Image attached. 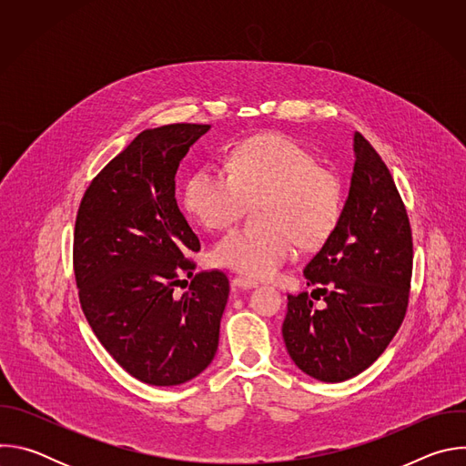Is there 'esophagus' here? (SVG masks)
Instances as JSON below:
<instances>
[{
  "mask_svg": "<svg viewBox=\"0 0 466 466\" xmlns=\"http://www.w3.org/2000/svg\"><path fill=\"white\" fill-rule=\"evenodd\" d=\"M258 282L250 280V279H245V277H234L232 279V286L234 288H239V289H250V288H256Z\"/></svg>",
  "mask_w": 466,
  "mask_h": 466,
  "instance_id": "esophagus-1",
  "label": "esophagus"
}]
</instances>
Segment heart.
Wrapping results in <instances>:
<instances>
[{
    "mask_svg": "<svg viewBox=\"0 0 466 466\" xmlns=\"http://www.w3.org/2000/svg\"><path fill=\"white\" fill-rule=\"evenodd\" d=\"M227 167L203 166L184 187L187 214L208 230L227 228L258 203L261 225L236 228L214 245L212 259L221 268L265 279L297 243L317 248L338 228L343 182L299 142L277 132L247 138L232 149Z\"/></svg>",
    "mask_w": 466,
    "mask_h": 466,
    "instance_id": "1",
    "label": "heart"
}]
</instances>
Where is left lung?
<instances>
[{"label":"left lung","instance_id":"obj_1","mask_svg":"<svg viewBox=\"0 0 466 466\" xmlns=\"http://www.w3.org/2000/svg\"><path fill=\"white\" fill-rule=\"evenodd\" d=\"M354 171L338 228L304 268L308 293L288 295L286 349L308 376L338 383L369 369L400 328L411 288L406 207L374 147L354 132Z\"/></svg>","mask_w":466,"mask_h":466}]
</instances>
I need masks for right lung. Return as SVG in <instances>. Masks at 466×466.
Listing matches in <instances>:
<instances>
[{"mask_svg":"<svg viewBox=\"0 0 466 466\" xmlns=\"http://www.w3.org/2000/svg\"><path fill=\"white\" fill-rule=\"evenodd\" d=\"M210 125L147 128L92 180L74 234V271L88 324L106 352L137 380L169 387L201 374L219 345L228 299L221 271L197 273L172 291L198 238L178 210L175 175Z\"/></svg>","mask_w":466,"mask_h":466,"instance_id":"obj_1","label":"right lung"}]
</instances>
